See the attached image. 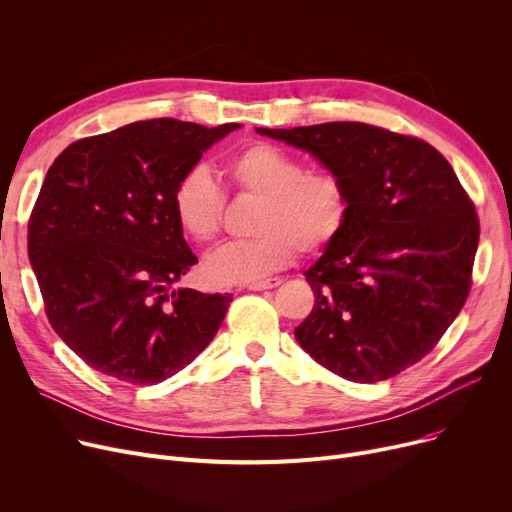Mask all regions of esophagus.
Returning a JSON list of instances; mask_svg holds the SVG:
<instances>
[{
  "label": "esophagus",
  "mask_w": 512,
  "mask_h": 512,
  "mask_svg": "<svg viewBox=\"0 0 512 512\" xmlns=\"http://www.w3.org/2000/svg\"><path fill=\"white\" fill-rule=\"evenodd\" d=\"M282 284V278H270V280H261V282H253L247 288L249 290H272L278 288Z\"/></svg>",
  "instance_id": "esophagus-1"
}]
</instances>
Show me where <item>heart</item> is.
<instances>
[{
	"mask_svg": "<svg viewBox=\"0 0 512 512\" xmlns=\"http://www.w3.org/2000/svg\"><path fill=\"white\" fill-rule=\"evenodd\" d=\"M242 195L261 199L255 238L236 240L207 255L203 276L218 286L251 284L286 267L297 251L317 253L342 232L351 193L334 172H309L303 161L272 143H253L224 166ZM226 197L207 168L193 166L176 182L172 207L186 236L207 245L222 228Z\"/></svg>",
	"mask_w": 512,
	"mask_h": 512,
	"instance_id": "heart-1",
	"label": "heart"
}]
</instances>
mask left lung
Wrapping results in <instances>:
<instances>
[{
	"label": "left lung",
	"instance_id": "obj_1",
	"mask_svg": "<svg viewBox=\"0 0 512 512\" xmlns=\"http://www.w3.org/2000/svg\"><path fill=\"white\" fill-rule=\"evenodd\" d=\"M311 153L351 193L342 232L305 272L313 311L294 330L319 365L373 384L421 361L461 313L479 220L432 145L363 122L255 128Z\"/></svg>",
	"mask_w": 512,
	"mask_h": 512
}]
</instances>
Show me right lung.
Here are the masks:
<instances>
[{"instance_id":"right-lung-1","label":"right lung","mask_w":512,"mask_h":512,"mask_svg":"<svg viewBox=\"0 0 512 512\" xmlns=\"http://www.w3.org/2000/svg\"><path fill=\"white\" fill-rule=\"evenodd\" d=\"M240 124L132 122L66 147L29 222V259L51 328L99 373L151 386L220 330L230 294L174 284L197 263L172 195L203 151Z\"/></svg>"}]
</instances>
